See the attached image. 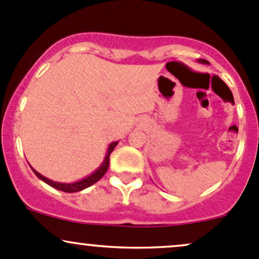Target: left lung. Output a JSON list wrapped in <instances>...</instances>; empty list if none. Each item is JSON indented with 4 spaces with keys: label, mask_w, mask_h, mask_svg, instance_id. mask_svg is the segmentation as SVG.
Segmentation results:
<instances>
[{
    "label": "left lung",
    "mask_w": 259,
    "mask_h": 259,
    "mask_svg": "<svg viewBox=\"0 0 259 259\" xmlns=\"http://www.w3.org/2000/svg\"><path fill=\"white\" fill-rule=\"evenodd\" d=\"M199 62H203V64H208V61L203 60V59H200V60H199Z\"/></svg>",
    "instance_id": "8db88e82"
}]
</instances>
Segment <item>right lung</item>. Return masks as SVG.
Segmentation results:
<instances>
[{"mask_svg":"<svg viewBox=\"0 0 259 259\" xmlns=\"http://www.w3.org/2000/svg\"><path fill=\"white\" fill-rule=\"evenodd\" d=\"M116 144H118V143H113V144L109 145V149H108V153H107L106 158H104L103 163H102V166L99 167L97 171L93 173V175H91L90 177L84 178V180H82V181H79V182H76V183H70V184L56 183V182H53V181L48 180V178H45L44 176H41L40 173L36 172L35 169H33V172L35 173L36 177L40 178L42 182H45V183H47V184H49V186L53 187V188L59 189V190H61V192H66V193L79 192V190H82V189H84V188H88V187H91V186H92V184H95L96 182H98L102 177H103L104 175H106L108 167H109V156H110V153L113 152V150H114V147L116 146Z\"/></svg>","mask_w":259,"mask_h":259,"instance_id":"obj_1","label":"right lung"}]
</instances>
